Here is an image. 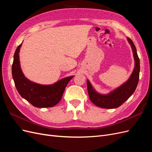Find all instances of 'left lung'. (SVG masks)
Segmentation results:
<instances>
[{
    "instance_id": "left-lung-1",
    "label": "left lung",
    "mask_w": 152,
    "mask_h": 152,
    "mask_svg": "<svg viewBox=\"0 0 152 152\" xmlns=\"http://www.w3.org/2000/svg\"><path fill=\"white\" fill-rule=\"evenodd\" d=\"M129 43L132 46L134 59V68L129 79L108 94H101L97 92L92 86L89 80H87V90L90 100L98 107L106 109H114L119 107L134 93L137 87L140 75V60L137 49L132 41L127 38Z\"/></svg>"
}]
</instances>
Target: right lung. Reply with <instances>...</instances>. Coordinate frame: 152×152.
Instances as JSON below:
<instances>
[{"label":"right lung","instance_id":"right-lung-1","mask_svg":"<svg viewBox=\"0 0 152 152\" xmlns=\"http://www.w3.org/2000/svg\"><path fill=\"white\" fill-rule=\"evenodd\" d=\"M21 45L15 50L12 66V78L19 94L34 107L55 106L60 101L66 86L74 76L64 78L51 85H41L30 81L23 74L20 65L19 53Z\"/></svg>","mask_w":152,"mask_h":152}]
</instances>
